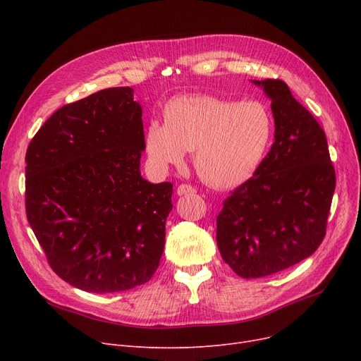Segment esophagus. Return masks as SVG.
I'll list each match as a JSON object with an SVG mask.
<instances>
[{
	"instance_id": "obj_1",
	"label": "esophagus",
	"mask_w": 361,
	"mask_h": 361,
	"mask_svg": "<svg viewBox=\"0 0 361 361\" xmlns=\"http://www.w3.org/2000/svg\"><path fill=\"white\" fill-rule=\"evenodd\" d=\"M193 193H196V188L192 187V185H188V184H181V185L177 187V195L178 196H187V195H193Z\"/></svg>"
}]
</instances>
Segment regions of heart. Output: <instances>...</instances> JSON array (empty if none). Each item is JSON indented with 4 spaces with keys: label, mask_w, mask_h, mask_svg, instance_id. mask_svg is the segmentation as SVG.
Returning a JSON list of instances; mask_svg holds the SVG:
<instances>
[{
    "label": "heart",
    "mask_w": 361,
    "mask_h": 361,
    "mask_svg": "<svg viewBox=\"0 0 361 361\" xmlns=\"http://www.w3.org/2000/svg\"><path fill=\"white\" fill-rule=\"evenodd\" d=\"M272 136L274 118L259 101L237 104L209 94H188L165 105L164 124H147L145 146L159 169L181 165L185 152H195L200 178L230 188L256 173Z\"/></svg>",
    "instance_id": "obj_1"
}]
</instances>
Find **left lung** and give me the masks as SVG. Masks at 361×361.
I'll return each instance as SVG.
<instances>
[{
	"mask_svg": "<svg viewBox=\"0 0 361 361\" xmlns=\"http://www.w3.org/2000/svg\"><path fill=\"white\" fill-rule=\"evenodd\" d=\"M271 99L275 142L255 176L224 202L216 244L241 278L312 256L326 233L335 171L325 131L282 80H252Z\"/></svg>",
	"mask_w": 361,
	"mask_h": 361,
	"instance_id": "left-lung-1",
	"label": "left lung"
}]
</instances>
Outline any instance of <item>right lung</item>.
<instances>
[{"label": "right lung", "mask_w": 361, "mask_h": 361, "mask_svg": "<svg viewBox=\"0 0 361 361\" xmlns=\"http://www.w3.org/2000/svg\"><path fill=\"white\" fill-rule=\"evenodd\" d=\"M131 87L64 105L26 152V214L54 272L87 293H118L159 267L173 184L140 174L142 106Z\"/></svg>", "instance_id": "obj_1"}]
</instances>
